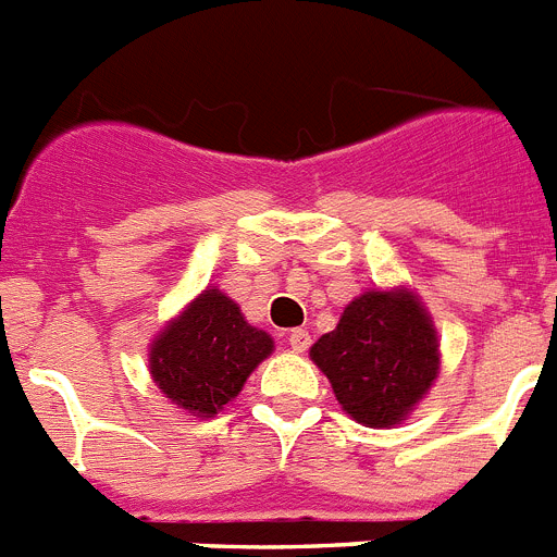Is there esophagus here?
Returning <instances> with one entry per match:
<instances>
[{"instance_id":"34e87169","label":"esophagus","mask_w":557,"mask_h":557,"mask_svg":"<svg viewBox=\"0 0 557 557\" xmlns=\"http://www.w3.org/2000/svg\"><path fill=\"white\" fill-rule=\"evenodd\" d=\"M288 347L294 349V352H305V349L310 347L308 330H302V327L290 330V333H288Z\"/></svg>"}]
</instances>
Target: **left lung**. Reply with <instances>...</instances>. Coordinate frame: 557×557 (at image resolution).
Here are the masks:
<instances>
[{
	"mask_svg": "<svg viewBox=\"0 0 557 557\" xmlns=\"http://www.w3.org/2000/svg\"><path fill=\"white\" fill-rule=\"evenodd\" d=\"M338 405L363 428H397L428 397L441 372L433 315L413 288H366L335 330L310 347Z\"/></svg>",
	"mask_w": 557,
	"mask_h": 557,
	"instance_id": "left-lung-1",
	"label": "left lung"
}]
</instances>
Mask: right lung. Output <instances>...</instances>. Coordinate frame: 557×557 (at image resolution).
I'll use <instances>...</instances> for the list:
<instances>
[{
	"label": "right lung",
	"instance_id": "1",
	"mask_svg": "<svg viewBox=\"0 0 557 557\" xmlns=\"http://www.w3.org/2000/svg\"><path fill=\"white\" fill-rule=\"evenodd\" d=\"M272 352V335L252 327L219 285H208L158 330L149 344V374L169 403L210 419L242 394Z\"/></svg>",
	"mask_w": 557,
	"mask_h": 557
}]
</instances>
